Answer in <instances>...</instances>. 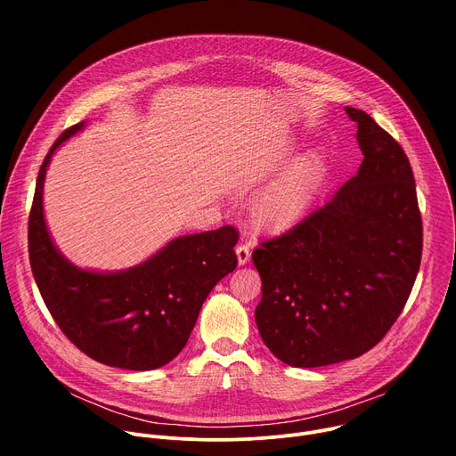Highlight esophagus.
<instances>
[{
	"label": "esophagus",
	"instance_id": "obj_1",
	"mask_svg": "<svg viewBox=\"0 0 456 456\" xmlns=\"http://www.w3.org/2000/svg\"><path fill=\"white\" fill-rule=\"evenodd\" d=\"M236 257H238V265H247L250 259V248L247 243H240L236 247Z\"/></svg>",
	"mask_w": 456,
	"mask_h": 456
}]
</instances>
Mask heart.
Segmentation results:
<instances>
[{
  "mask_svg": "<svg viewBox=\"0 0 456 456\" xmlns=\"http://www.w3.org/2000/svg\"><path fill=\"white\" fill-rule=\"evenodd\" d=\"M322 171L317 151L299 157L274 182L257 192L252 215L259 227L283 229L303 218L314 204Z\"/></svg>",
  "mask_w": 456,
  "mask_h": 456,
  "instance_id": "1",
  "label": "heart"
}]
</instances>
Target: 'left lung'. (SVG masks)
Here are the masks:
<instances>
[{
	"mask_svg": "<svg viewBox=\"0 0 456 456\" xmlns=\"http://www.w3.org/2000/svg\"><path fill=\"white\" fill-rule=\"evenodd\" d=\"M359 171L322 208L252 252L262 276L256 324L285 364L355 359L392 329L422 257L415 178L399 142L362 110Z\"/></svg>",
	"mask_w": 456,
	"mask_h": 456,
	"instance_id": "8db88e82",
	"label": "left lung"
}]
</instances>
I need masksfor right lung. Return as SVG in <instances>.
<instances>
[{"mask_svg":"<svg viewBox=\"0 0 456 456\" xmlns=\"http://www.w3.org/2000/svg\"><path fill=\"white\" fill-rule=\"evenodd\" d=\"M85 127V120L69 127L39 169L28 218L32 274L59 329L81 352L115 368L157 370L182 352L206 297L236 269L238 231L224 225L178 236L124 271L74 265L46 227L43 187L52 155Z\"/></svg>","mask_w":456,"mask_h":456,"instance_id":"obj_1","label":"right lung"}]
</instances>
